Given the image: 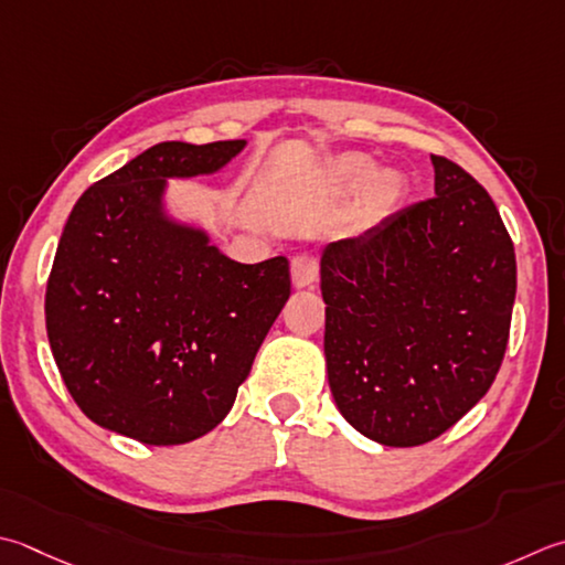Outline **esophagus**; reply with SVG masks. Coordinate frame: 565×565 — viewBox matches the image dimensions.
Instances as JSON below:
<instances>
[{
	"label": "esophagus",
	"instance_id": "esophagus-1",
	"mask_svg": "<svg viewBox=\"0 0 565 565\" xmlns=\"http://www.w3.org/2000/svg\"><path fill=\"white\" fill-rule=\"evenodd\" d=\"M320 264L316 254H296L291 259V279L296 289H306L318 281Z\"/></svg>",
	"mask_w": 565,
	"mask_h": 565
}]
</instances>
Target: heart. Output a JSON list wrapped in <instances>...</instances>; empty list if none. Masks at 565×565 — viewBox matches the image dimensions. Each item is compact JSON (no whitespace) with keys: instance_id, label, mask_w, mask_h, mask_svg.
Returning a JSON list of instances; mask_svg holds the SVG:
<instances>
[{"instance_id":"heart-1","label":"heart","mask_w":565,"mask_h":565,"mask_svg":"<svg viewBox=\"0 0 565 565\" xmlns=\"http://www.w3.org/2000/svg\"><path fill=\"white\" fill-rule=\"evenodd\" d=\"M372 159L362 153H348L333 163V181L340 188H358L370 179ZM404 193V179L396 171H382L374 175L367 188V201L372 207L386 210L399 201Z\"/></svg>"}]
</instances>
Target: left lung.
<instances>
[{"label": "left lung", "instance_id": "left-lung-1", "mask_svg": "<svg viewBox=\"0 0 565 565\" xmlns=\"http://www.w3.org/2000/svg\"><path fill=\"white\" fill-rule=\"evenodd\" d=\"M430 161L434 198L320 257L330 392L350 426L394 448L446 434L488 394L516 294L490 193L456 161Z\"/></svg>", "mask_w": 565, "mask_h": 565}]
</instances>
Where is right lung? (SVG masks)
Wrapping results in <instances>:
<instances>
[{
    "label": "right lung",
    "instance_id": "add662e5",
    "mask_svg": "<svg viewBox=\"0 0 565 565\" xmlns=\"http://www.w3.org/2000/svg\"><path fill=\"white\" fill-rule=\"evenodd\" d=\"M242 149L163 141L77 198L49 274L46 330L97 426L147 446L205 436L289 301V259L232 262L161 213L166 179L217 171Z\"/></svg>",
    "mask_w": 565,
    "mask_h": 565
}]
</instances>
